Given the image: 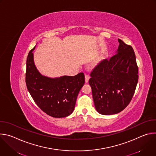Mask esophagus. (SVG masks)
<instances>
[{
	"instance_id": "obj_1",
	"label": "esophagus",
	"mask_w": 156,
	"mask_h": 156,
	"mask_svg": "<svg viewBox=\"0 0 156 156\" xmlns=\"http://www.w3.org/2000/svg\"><path fill=\"white\" fill-rule=\"evenodd\" d=\"M90 78V76L89 75H85V82L87 83L89 81V80Z\"/></svg>"
}]
</instances>
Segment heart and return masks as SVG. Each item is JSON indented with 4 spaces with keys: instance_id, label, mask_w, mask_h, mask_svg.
<instances>
[{
    "instance_id": "1",
    "label": "heart",
    "mask_w": 156,
    "mask_h": 156,
    "mask_svg": "<svg viewBox=\"0 0 156 156\" xmlns=\"http://www.w3.org/2000/svg\"><path fill=\"white\" fill-rule=\"evenodd\" d=\"M99 61H100V60H96V61L94 63V65H97V64H98L99 62Z\"/></svg>"
}]
</instances>
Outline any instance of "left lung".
<instances>
[{
    "label": "left lung",
    "mask_w": 156,
    "mask_h": 156,
    "mask_svg": "<svg viewBox=\"0 0 156 156\" xmlns=\"http://www.w3.org/2000/svg\"><path fill=\"white\" fill-rule=\"evenodd\" d=\"M116 54L102 60L91 73L95 108L105 115L118 114L130 102L138 81L135 54L131 46L118 39Z\"/></svg>",
    "instance_id": "8db88e82"
}]
</instances>
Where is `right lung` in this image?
<instances>
[{"mask_svg":"<svg viewBox=\"0 0 156 156\" xmlns=\"http://www.w3.org/2000/svg\"><path fill=\"white\" fill-rule=\"evenodd\" d=\"M27 60L26 84L37 106L55 118L70 115L74 110L78 94L84 84V75L80 73L73 76L49 78L40 73L34 62L33 51Z\"/></svg>","mask_w":156,"mask_h":156,"instance_id":"right-lung-1","label":"right lung"}]
</instances>
